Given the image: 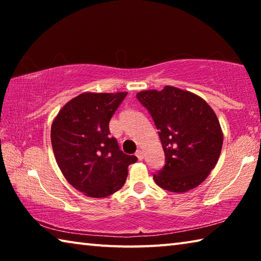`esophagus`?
<instances>
[{
  "label": "esophagus",
  "instance_id": "34e87169",
  "mask_svg": "<svg viewBox=\"0 0 261 261\" xmlns=\"http://www.w3.org/2000/svg\"><path fill=\"white\" fill-rule=\"evenodd\" d=\"M136 156L139 159V160H143L144 159V152L141 151V149H138V151L136 152Z\"/></svg>",
  "mask_w": 261,
  "mask_h": 261
}]
</instances>
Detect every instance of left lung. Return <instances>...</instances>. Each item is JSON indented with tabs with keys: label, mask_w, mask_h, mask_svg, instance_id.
<instances>
[{
	"label": "left lung",
	"mask_w": 261,
	"mask_h": 261,
	"mask_svg": "<svg viewBox=\"0 0 261 261\" xmlns=\"http://www.w3.org/2000/svg\"><path fill=\"white\" fill-rule=\"evenodd\" d=\"M159 130L166 163L153 175L159 187L187 192L201 184L220 158L223 134L218 117L200 96L177 87L137 93Z\"/></svg>",
	"instance_id": "left-lung-1"
}]
</instances>
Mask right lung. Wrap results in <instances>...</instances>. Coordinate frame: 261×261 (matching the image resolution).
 <instances>
[{
  "mask_svg": "<svg viewBox=\"0 0 261 261\" xmlns=\"http://www.w3.org/2000/svg\"><path fill=\"white\" fill-rule=\"evenodd\" d=\"M82 93L70 100L51 124L50 138L57 165L68 182L92 198H105L125 183L127 167L137 161L109 137V121L126 96Z\"/></svg>",
  "mask_w": 261,
  "mask_h": 261,
  "instance_id": "1",
  "label": "right lung"
}]
</instances>
